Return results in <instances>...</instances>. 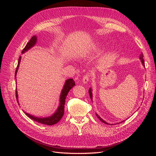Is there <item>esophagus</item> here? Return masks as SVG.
<instances>
[{"label": "esophagus", "instance_id": "1", "mask_svg": "<svg viewBox=\"0 0 156 156\" xmlns=\"http://www.w3.org/2000/svg\"><path fill=\"white\" fill-rule=\"evenodd\" d=\"M89 79H90V75H89L88 73H87V74H85L83 76V79H82V81H83V83L84 84L87 83L88 81H89Z\"/></svg>", "mask_w": 156, "mask_h": 156}]
</instances>
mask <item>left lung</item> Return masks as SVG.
I'll use <instances>...</instances> for the list:
<instances>
[{
	"label": "left lung",
	"mask_w": 156,
	"mask_h": 156,
	"mask_svg": "<svg viewBox=\"0 0 156 156\" xmlns=\"http://www.w3.org/2000/svg\"><path fill=\"white\" fill-rule=\"evenodd\" d=\"M140 60H141V62H142L143 64V65H144V59H143V53L140 55ZM88 92H89V94H90V96L91 100H92V90H91V89H89ZM96 116H97V117L98 118V119H100V120H101V121L103 122V123H105V124H108V123H107L106 122H105V121L103 120V119H101V117H100V116H98V115H96Z\"/></svg>",
	"instance_id": "left-lung-1"
}]
</instances>
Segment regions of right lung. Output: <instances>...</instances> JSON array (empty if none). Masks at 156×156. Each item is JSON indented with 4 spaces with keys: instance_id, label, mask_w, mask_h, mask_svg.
<instances>
[{
    "instance_id": "1",
    "label": "right lung",
    "mask_w": 156,
    "mask_h": 156,
    "mask_svg": "<svg viewBox=\"0 0 156 156\" xmlns=\"http://www.w3.org/2000/svg\"><path fill=\"white\" fill-rule=\"evenodd\" d=\"M37 41V37L36 36H32L31 37V39L30 40V41L28 42L26 46L25 47V48L23 49L22 51V53H25V51H27L28 49H29L30 48H31L32 47L34 46L36 44V42ZM21 61V56L19 58V61H18V64L17 66L16 70V73H15V76H16L17 74V69L19 68V66H20V63ZM75 81H73V79H68L66 81L64 86L63 87V89L62 90V92H61V95H60V106L58 107L57 111H56V112L55 114L51 116L50 117H48V118H37V117H34L33 116L29 114H28L27 112H25V115L29 116L30 119L34 120L35 122H38V123L42 124H45L48 126H52L54 125L60 120V119H62L63 115H64V104H65V101H66V98L68 92H69V90L72 88H73L75 86ZM16 100L18 101V95H17V90L16 91Z\"/></svg>"
}]
</instances>
